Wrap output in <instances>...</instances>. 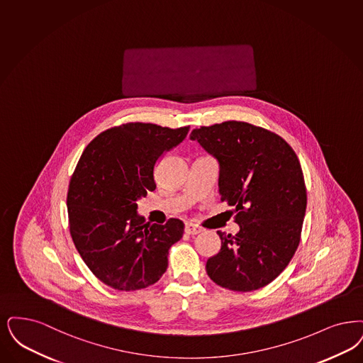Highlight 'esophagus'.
I'll use <instances>...</instances> for the list:
<instances>
[{"instance_id": "esophagus-1", "label": "esophagus", "mask_w": 363, "mask_h": 363, "mask_svg": "<svg viewBox=\"0 0 363 363\" xmlns=\"http://www.w3.org/2000/svg\"><path fill=\"white\" fill-rule=\"evenodd\" d=\"M201 231H203L201 228L196 227V225L191 224V223H188V224L185 225V233H188V235H197V233H200Z\"/></svg>"}]
</instances>
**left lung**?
<instances>
[{"instance_id":"left-lung-1","label":"left lung","mask_w":363,"mask_h":363,"mask_svg":"<svg viewBox=\"0 0 363 363\" xmlns=\"http://www.w3.org/2000/svg\"><path fill=\"white\" fill-rule=\"evenodd\" d=\"M190 139L218 160V193L240 228L235 236L218 231L221 248L206 261V273L225 289H261L300 243L306 209L300 160L281 136L245 121L200 127Z\"/></svg>"}]
</instances>
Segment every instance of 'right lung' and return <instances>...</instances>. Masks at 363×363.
Wrapping results in <instances>:
<instances>
[{"mask_svg":"<svg viewBox=\"0 0 363 363\" xmlns=\"http://www.w3.org/2000/svg\"><path fill=\"white\" fill-rule=\"evenodd\" d=\"M188 132L189 127L127 123L101 132L78 160L67 191L70 235L105 285L145 289L166 272L169 248L185 225L179 218L150 224L138 215L136 201L155 190L157 162Z\"/></svg>","mask_w":363,"mask_h":363,"instance_id":"right-lung-1","label":"right lung"}]
</instances>
